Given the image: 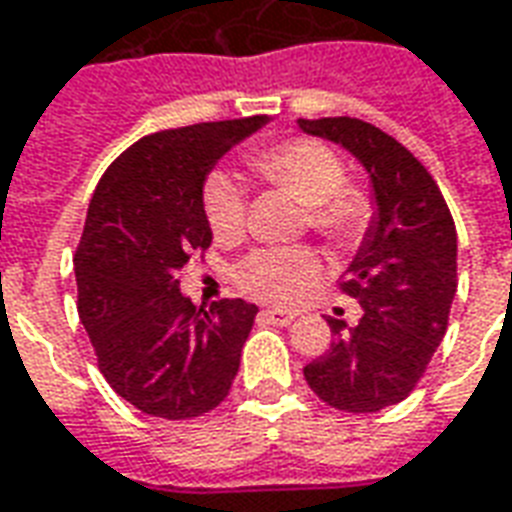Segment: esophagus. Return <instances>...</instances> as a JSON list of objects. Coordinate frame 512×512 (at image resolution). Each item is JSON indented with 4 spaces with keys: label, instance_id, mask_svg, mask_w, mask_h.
Wrapping results in <instances>:
<instances>
[{
    "label": "esophagus",
    "instance_id": "1",
    "mask_svg": "<svg viewBox=\"0 0 512 512\" xmlns=\"http://www.w3.org/2000/svg\"><path fill=\"white\" fill-rule=\"evenodd\" d=\"M263 318H266L268 323H274V326H288V323L296 318V312L282 310V307H268V310H263Z\"/></svg>",
    "mask_w": 512,
    "mask_h": 512
}]
</instances>
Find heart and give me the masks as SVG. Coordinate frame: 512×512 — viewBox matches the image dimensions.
Returning a JSON list of instances; mask_svg holds the SVG:
<instances>
[{
	"label": "heart",
	"mask_w": 512,
	"mask_h": 512,
	"mask_svg": "<svg viewBox=\"0 0 512 512\" xmlns=\"http://www.w3.org/2000/svg\"><path fill=\"white\" fill-rule=\"evenodd\" d=\"M252 167L271 186L307 205V222L329 244L348 246L362 238L370 222V200L345 183V167L332 147L318 139H288L252 156ZM202 211L216 241L233 244L244 235L246 200L241 183L227 172H213L202 189ZM321 271L307 246L257 249L235 268L241 290L266 301H290Z\"/></svg>",
	"instance_id": "b5f03b06"
}]
</instances>
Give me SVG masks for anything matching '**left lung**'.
Instances as JSON below:
<instances>
[{
  "instance_id": "obj_1",
  "label": "left lung",
  "mask_w": 512,
  "mask_h": 512,
  "mask_svg": "<svg viewBox=\"0 0 512 512\" xmlns=\"http://www.w3.org/2000/svg\"><path fill=\"white\" fill-rule=\"evenodd\" d=\"M299 128L343 145L373 183L376 213L340 285L365 312L351 329L329 318L332 348L304 367L323 403L373 414L408 397L447 332L458 288L455 222L428 169L381 128L356 117L299 120Z\"/></svg>"
}]
</instances>
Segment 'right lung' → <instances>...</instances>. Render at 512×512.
I'll return each mask as SVG.
<instances>
[{"label":"right lung","instance_id":"1","mask_svg":"<svg viewBox=\"0 0 512 512\" xmlns=\"http://www.w3.org/2000/svg\"><path fill=\"white\" fill-rule=\"evenodd\" d=\"M266 123L255 115L145 136L112 161L90 200L73 260L79 318L109 386L150 417H202L233 386L257 307H194L175 277L211 246L205 178Z\"/></svg>","mask_w":512,"mask_h":512}]
</instances>
